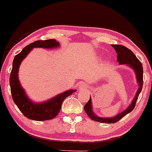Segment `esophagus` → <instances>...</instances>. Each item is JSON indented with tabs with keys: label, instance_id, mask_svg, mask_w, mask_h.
<instances>
[{
	"label": "esophagus",
	"instance_id": "1",
	"mask_svg": "<svg viewBox=\"0 0 152 152\" xmlns=\"http://www.w3.org/2000/svg\"><path fill=\"white\" fill-rule=\"evenodd\" d=\"M79 85V87H80V88L83 87H84V83H82V82H80L79 85Z\"/></svg>",
	"mask_w": 152,
	"mask_h": 152
}]
</instances>
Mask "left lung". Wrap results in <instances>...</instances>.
Returning a JSON list of instances; mask_svg holds the SVG:
<instances>
[{"mask_svg": "<svg viewBox=\"0 0 152 152\" xmlns=\"http://www.w3.org/2000/svg\"><path fill=\"white\" fill-rule=\"evenodd\" d=\"M114 48V49L117 53V62L119 63L120 65H128L130 68H132L134 70V72L135 73L137 82L138 88L136 94L133 99L132 100V102L129 105L126 109L121 112V113L117 114L113 117H108L104 118L100 117L97 115L96 113L94 112L92 107V102H91V98L90 96L89 102L85 104L84 109L89 118L93 121H95L99 123H115L118 122L119 120H121L122 118L124 117L127 114L130 113L132 110L134 109L135 106L136 102L137 100L138 96H139L140 92H141L142 86H143V67L139 60L137 58L136 56L132 53V50L128 49V48L125 47L124 46L121 45H111Z\"/></svg>", "mask_w": 152, "mask_h": 152, "instance_id": "obj_1", "label": "left lung"}]
</instances>
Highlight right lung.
Returning <instances> with one entry per match:
<instances>
[{"label":"right lung","mask_w":152,"mask_h":152,"mask_svg":"<svg viewBox=\"0 0 152 152\" xmlns=\"http://www.w3.org/2000/svg\"><path fill=\"white\" fill-rule=\"evenodd\" d=\"M59 46V42L56 39L39 40L29 44L20 53L15 56L10 76L11 94L15 104L27 118L37 121H48L54 118L61 110L62 103L64 99L77 91L76 89H69L58 94L47 101L37 103L29 99L19 80L18 72L21 63L34 48L50 49L58 48Z\"/></svg>","instance_id":"obj_1"}]
</instances>
